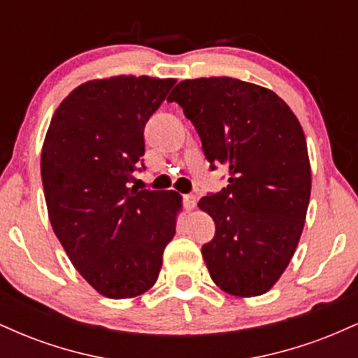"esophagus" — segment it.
Returning a JSON list of instances; mask_svg holds the SVG:
<instances>
[{
  "label": "esophagus",
  "instance_id": "1",
  "mask_svg": "<svg viewBox=\"0 0 358 358\" xmlns=\"http://www.w3.org/2000/svg\"><path fill=\"white\" fill-rule=\"evenodd\" d=\"M196 205V196L193 195V193H187V195H183V207L187 208V210H190Z\"/></svg>",
  "mask_w": 358,
  "mask_h": 358
}]
</instances>
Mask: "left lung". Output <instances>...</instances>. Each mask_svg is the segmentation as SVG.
I'll use <instances>...</instances> for the list:
<instances>
[{
  "label": "left lung",
  "instance_id": "left-lung-1",
  "mask_svg": "<svg viewBox=\"0 0 358 358\" xmlns=\"http://www.w3.org/2000/svg\"><path fill=\"white\" fill-rule=\"evenodd\" d=\"M199 133L210 170L229 185L199 202L215 222L202 245L210 278L234 296L274 286L301 237L311 192L305 133L273 90L232 77L182 80L168 97Z\"/></svg>",
  "mask_w": 358,
  "mask_h": 358
}]
</instances>
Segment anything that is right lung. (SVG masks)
Here are the masks:
<instances>
[{"instance_id":"add662e5","label":"right lung","mask_w":358,"mask_h":358,"mask_svg":"<svg viewBox=\"0 0 358 358\" xmlns=\"http://www.w3.org/2000/svg\"><path fill=\"white\" fill-rule=\"evenodd\" d=\"M175 79L119 76L73 89L53 114L42 182L57 239L102 296L134 298L158 279L182 196L129 187L145 170V126ZM142 168L139 169L138 166Z\"/></svg>"}]
</instances>
